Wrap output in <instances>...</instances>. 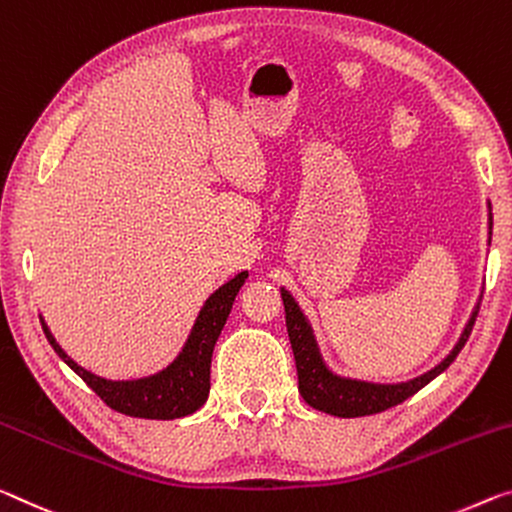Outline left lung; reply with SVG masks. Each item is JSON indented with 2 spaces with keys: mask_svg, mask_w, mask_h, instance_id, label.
I'll return each mask as SVG.
<instances>
[{
  "mask_svg": "<svg viewBox=\"0 0 512 512\" xmlns=\"http://www.w3.org/2000/svg\"><path fill=\"white\" fill-rule=\"evenodd\" d=\"M488 209H490L488 241H492V207L488 205ZM280 296H282V303H285L289 342H291V348H294V360H296V371H298V392L307 405H312V408L328 412V415H335V417H364V415H376V412H383L387 408H394V405L410 399V396L417 394L421 387H426L433 378L440 376V373L458 358L462 346H465L469 335H472L478 307H481V298H483V294L478 296V303L474 305V312L469 316L467 326L462 330L456 346H453L451 353L446 355L440 364H435L431 371L421 373V376L412 380H405V383H369V380L346 378L332 371L326 364V360H323L321 348L316 344L310 321H307V316L303 314V310H300V305L296 303L294 296H291L285 287L280 289Z\"/></svg>",
  "mask_w": 512,
  "mask_h": 512,
  "instance_id": "1",
  "label": "left lung"
}]
</instances>
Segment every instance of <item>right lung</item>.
I'll return each instance as SVG.
<instances>
[{"mask_svg": "<svg viewBox=\"0 0 512 512\" xmlns=\"http://www.w3.org/2000/svg\"><path fill=\"white\" fill-rule=\"evenodd\" d=\"M248 278V271L234 275L230 282L218 287L212 296L205 300L202 310L193 323L191 335L182 346L177 358L166 369L152 376L136 380H107L86 371L70 358L56 342L54 335L43 323L47 342L52 344L56 355L84 380V383L109 405L111 410L123 412L129 417L141 419H180L202 408L209 396V371H212V353L216 339L221 337L227 316L234 305L239 289Z\"/></svg>", "mask_w": 512, "mask_h": 512, "instance_id": "1", "label": "right lung"}]
</instances>
